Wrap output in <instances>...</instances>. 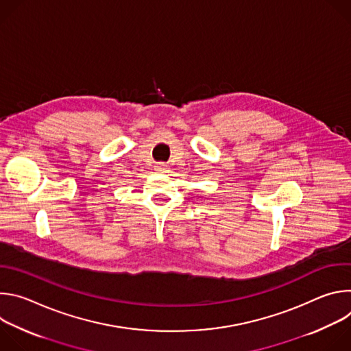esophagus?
<instances>
[{"label": "esophagus", "instance_id": "1", "mask_svg": "<svg viewBox=\"0 0 351 351\" xmlns=\"http://www.w3.org/2000/svg\"><path fill=\"white\" fill-rule=\"evenodd\" d=\"M154 169H156L157 172H167V171H168V165L164 164V162H160V164H157V165L154 167Z\"/></svg>", "mask_w": 351, "mask_h": 351}]
</instances>
